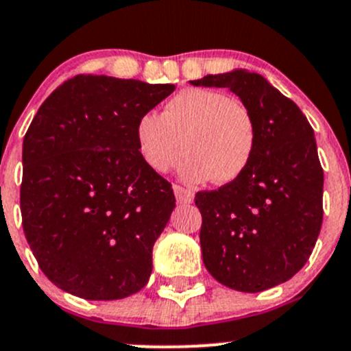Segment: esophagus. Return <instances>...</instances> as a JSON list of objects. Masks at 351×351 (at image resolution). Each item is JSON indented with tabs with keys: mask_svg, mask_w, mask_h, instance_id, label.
I'll list each match as a JSON object with an SVG mask.
<instances>
[{
	"mask_svg": "<svg viewBox=\"0 0 351 351\" xmlns=\"http://www.w3.org/2000/svg\"><path fill=\"white\" fill-rule=\"evenodd\" d=\"M173 192H175L176 200H178L180 204H192L193 202V192H190L189 189H183V186L175 185L173 186Z\"/></svg>",
	"mask_w": 351,
	"mask_h": 351,
	"instance_id": "34e87169",
	"label": "esophagus"
}]
</instances>
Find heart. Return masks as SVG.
Listing matches in <instances>:
<instances>
[{"label":"heart","mask_w":351,"mask_h":351,"mask_svg":"<svg viewBox=\"0 0 351 351\" xmlns=\"http://www.w3.org/2000/svg\"><path fill=\"white\" fill-rule=\"evenodd\" d=\"M137 149L151 169L166 173L189 153L180 176L189 183H231L243 175L256 146L254 120L241 101L207 88H186L162 108L144 113L136 127Z\"/></svg>","instance_id":"heart-1"}]
</instances>
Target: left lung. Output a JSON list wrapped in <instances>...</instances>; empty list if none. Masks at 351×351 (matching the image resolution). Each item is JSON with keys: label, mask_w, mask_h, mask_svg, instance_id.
<instances>
[{"label": "left lung", "mask_w": 351, "mask_h": 351, "mask_svg": "<svg viewBox=\"0 0 351 351\" xmlns=\"http://www.w3.org/2000/svg\"><path fill=\"white\" fill-rule=\"evenodd\" d=\"M190 83L228 88L256 127V146L243 175L195 195L205 268L239 292L284 284L309 260L323 224L324 175L313 127L256 73L236 69Z\"/></svg>", "instance_id": "left-lung-1"}]
</instances>
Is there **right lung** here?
I'll return each mask as SVG.
<instances>
[{
    "instance_id": "right-lung-1",
    "label": "right lung",
    "mask_w": 351,
    "mask_h": 351,
    "mask_svg": "<svg viewBox=\"0 0 351 351\" xmlns=\"http://www.w3.org/2000/svg\"><path fill=\"white\" fill-rule=\"evenodd\" d=\"M175 84L77 74L40 105L23 139L22 224L45 277L88 300L139 292L175 208L171 183L137 149L141 117Z\"/></svg>"
}]
</instances>
